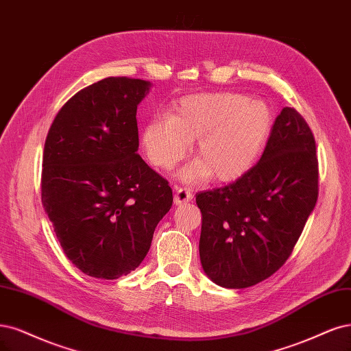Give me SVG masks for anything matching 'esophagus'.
<instances>
[{"label":"esophagus","mask_w":351,"mask_h":351,"mask_svg":"<svg viewBox=\"0 0 351 351\" xmlns=\"http://www.w3.org/2000/svg\"><path fill=\"white\" fill-rule=\"evenodd\" d=\"M191 199H193V195H191V191H190L189 189H184V187L177 189L176 195H174V203H176V204L187 203V202H190Z\"/></svg>","instance_id":"esophagus-1"}]
</instances>
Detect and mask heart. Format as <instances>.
<instances>
[{"mask_svg":"<svg viewBox=\"0 0 351 351\" xmlns=\"http://www.w3.org/2000/svg\"><path fill=\"white\" fill-rule=\"evenodd\" d=\"M271 125V110L263 100L232 93L190 95L171 116H154L145 125L142 147L151 164L171 170L196 141L199 160L183 178L196 183L212 174L217 181H232L257 162Z\"/></svg>","mask_w":351,"mask_h":351,"instance_id":"b5f03b06","label":"heart"}]
</instances>
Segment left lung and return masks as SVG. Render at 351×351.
I'll return each instance as SVG.
<instances>
[{"label": "left lung", "mask_w": 351, "mask_h": 351, "mask_svg": "<svg viewBox=\"0 0 351 351\" xmlns=\"http://www.w3.org/2000/svg\"><path fill=\"white\" fill-rule=\"evenodd\" d=\"M317 199L315 139L305 119L285 107L251 170L232 184L196 195L203 271L228 289L265 280L292 254Z\"/></svg>", "instance_id": "obj_1"}]
</instances>
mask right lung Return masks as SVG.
<instances>
[{"label": "right lung", "mask_w": 351, "mask_h": 351, "mask_svg": "<svg viewBox=\"0 0 351 351\" xmlns=\"http://www.w3.org/2000/svg\"><path fill=\"white\" fill-rule=\"evenodd\" d=\"M151 82L108 77L58 112L43 149L42 203L66 257L113 280L135 270L173 206L168 181L136 154V110Z\"/></svg>", "instance_id": "obj_1"}]
</instances>
